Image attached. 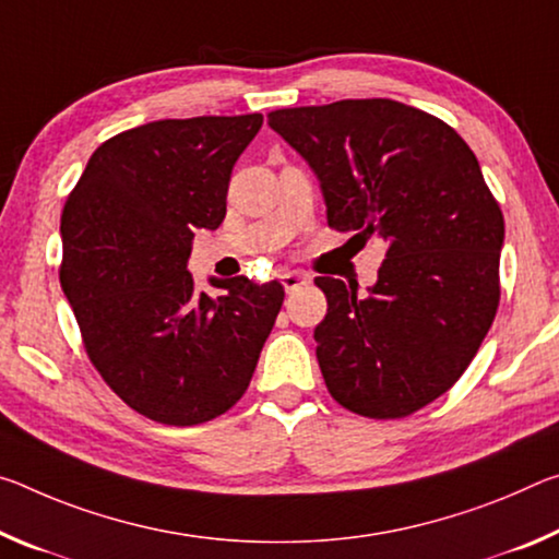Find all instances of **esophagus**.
Listing matches in <instances>:
<instances>
[{
    "instance_id": "obj_1",
    "label": "esophagus",
    "mask_w": 559,
    "mask_h": 559,
    "mask_svg": "<svg viewBox=\"0 0 559 559\" xmlns=\"http://www.w3.org/2000/svg\"><path fill=\"white\" fill-rule=\"evenodd\" d=\"M280 282H282V287H285V292H295L299 287L309 285V274H305V272H285V274H280Z\"/></svg>"
}]
</instances>
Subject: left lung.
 Masks as SVG:
<instances>
[{
  "label": "left lung",
  "mask_w": 559,
  "mask_h": 559,
  "mask_svg": "<svg viewBox=\"0 0 559 559\" xmlns=\"http://www.w3.org/2000/svg\"><path fill=\"white\" fill-rule=\"evenodd\" d=\"M267 123L314 170L329 227L389 245L366 295L314 280L329 393L359 416L414 414L461 379L498 312L506 223L478 158L441 118L391 98L280 108Z\"/></svg>",
  "instance_id": "left-lung-1"
}]
</instances>
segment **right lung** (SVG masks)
Instances as JSON below:
<instances>
[{
    "mask_svg": "<svg viewBox=\"0 0 559 559\" xmlns=\"http://www.w3.org/2000/svg\"><path fill=\"white\" fill-rule=\"evenodd\" d=\"M260 114L166 118L100 143L61 213V289L91 364L128 406L198 426L250 386L280 314V282L195 295V230H217ZM217 282V280H213Z\"/></svg>",
    "mask_w": 559,
    "mask_h": 559,
    "instance_id": "right-lung-1",
    "label": "right lung"
}]
</instances>
